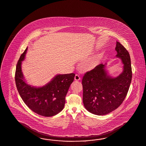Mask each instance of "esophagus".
Segmentation results:
<instances>
[{
    "mask_svg": "<svg viewBox=\"0 0 146 146\" xmlns=\"http://www.w3.org/2000/svg\"><path fill=\"white\" fill-rule=\"evenodd\" d=\"M74 79H75V80H80V77L78 74H76V76H75V77H74Z\"/></svg>",
    "mask_w": 146,
    "mask_h": 146,
    "instance_id": "1",
    "label": "esophagus"
}]
</instances>
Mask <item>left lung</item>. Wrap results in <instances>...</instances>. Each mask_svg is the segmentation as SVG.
Listing matches in <instances>:
<instances>
[{
	"label": "left lung",
	"mask_w": 146,
	"mask_h": 146,
	"mask_svg": "<svg viewBox=\"0 0 146 146\" xmlns=\"http://www.w3.org/2000/svg\"><path fill=\"white\" fill-rule=\"evenodd\" d=\"M116 57L123 64L122 73L116 78L107 74L105 65L100 64L83 76V103L91 113L106 115L120 106L131 85L132 71L130 55L125 47L116 42Z\"/></svg>",
	"instance_id": "1"
}]
</instances>
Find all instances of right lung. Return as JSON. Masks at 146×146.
Here are the masks:
<instances>
[{
	"instance_id": "add662e5",
	"label": "right lung",
	"mask_w": 146,
	"mask_h": 146,
	"mask_svg": "<svg viewBox=\"0 0 146 146\" xmlns=\"http://www.w3.org/2000/svg\"><path fill=\"white\" fill-rule=\"evenodd\" d=\"M27 47L21 55L16 66L15 81L18 91L26 105L35 113L44 116H52L62 111L65 97L75 74H59L41 87L27 84L21 72V62L24 60Z\"/></svg>"
}]
</instances>
